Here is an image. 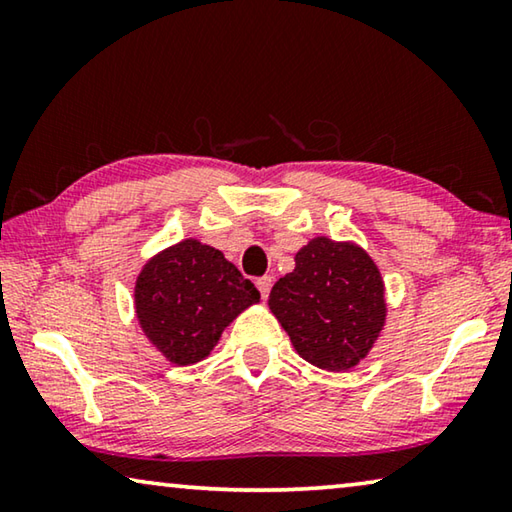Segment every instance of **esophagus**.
Here are the masks:
<instances>
[{
    "label": "esophagus",
    "mask_w": 512,
    "mask_h": 512,
    "mask_svg": "<svg viewBox=\"0 0 512 512\" xmlns=\"http://www.w3.org/2000/svg\"><path fill=\"white\" fill-rule=\"evenodd\" d=\"M255 284H257L259 293H262V300H266V298H268V293H271V287H273V280H271V277H268V275L259 277V280H257Z\"/></svg>",
    "instance_id": "34e87169"
}]
</instances>
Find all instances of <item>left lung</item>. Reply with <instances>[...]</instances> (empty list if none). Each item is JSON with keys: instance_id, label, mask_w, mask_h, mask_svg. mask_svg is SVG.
Here are the masks:
<instances>
[{"instance_id": "8db88e82", "label": "left lung", "mask_w": 512, "mask_h": 512, "mask_svg": "<svg viewBox=\"0 0 512 512\" xmlns=\"http://www.w3.org/2000/svg\"><path fill=\"white\" fill-rule=\"evenodd\" d=\"M273 284L268 309L311 366L345 372L368 357L386 325V284L354 241L314 237Z\"/></svg>"}]
</instances>
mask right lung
I'll list each match as a JSON object with an SVG mask.
<instances>
[{"mask_svg":"<svg viewBox=\"0 0 512 512\" xmlns=\"http://www.w3.org/2000/svg\"><path fill=\"white\" fill-rule=\"evenodd\" d=\"M135 316L173 366L210 357L223 329L259 302V291L221 250L187 237L155 253L135 280Z\"/></svg>","mask_w":512,"mask_h":512,"instance_id":"right-lung-1","label":"right lung"}]
</instances>
